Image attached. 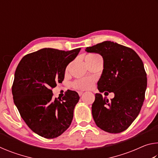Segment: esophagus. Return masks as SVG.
<instances>
[{"label":"esophagus","mask_w":158,"mask_h":158,"mask_svg":"<svg viewBox=\"0 0 158 158\" xmlns=\"http://www.w3.org/2000/svg\"><path fill=\"white\" fill-rule=\"evenodd\" d=\"M83 91H78V94H79V96H81V95H82V94H83Z\"/></svg>","instance_id":"esophagus-1"}]
</instances>
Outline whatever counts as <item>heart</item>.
I'll return each mask as SVG.
<instances>
[{
  "label": "heart",
  "instance_id": "1",
  "mask_svg": "<svg viewBox=\"0 0 158 158\" xmlns=\"http://www.w3.org/2000/svg\"><path fill=\"white\" fill-rule=\"evenodd\" d=\"M98 56L95 53H90L85 56V60ZM93 85V79L90 77H84L76 80L73 83V87L77 90H86L91 88Z\"/></svg>",
  "mask_w": 158,
  "mask_h": 158
}]
</instances>
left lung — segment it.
Instances as JSON below:
<instances>
[{
    "mask_svg": "<svg viewBox=\"0 0 158 158\" xmlns=\"http://www.w3.org/2000/svg\"><path fill=\"white\" fill-rule=\"evenodd\" d=\"M85 51L103 58L99 91L114 93L111 101L100 93L95 94L92 105L95 124L109 133L123 132L137 117L145 99L147 77L142 60L131 48L111 41L86 47Z\"/></svg>",
    "mask_w": 158,
    "mask_h": 158,
    "instance_id": "8db88e82",
    "label": "left lung"
}]
</instances>
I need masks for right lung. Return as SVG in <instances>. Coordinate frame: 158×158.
<instances>
[{"label":"right lung","mask_w":158,"mask_h":158,"mask_svg":"<svg viewBox=\"0 0 158 158\" xmlns=\"http://www.w3.org/2000/svg\"><path fill=\"white\" fill-rule=\"evenodd\" d=\"M80 50L44 48L24 56L16 69L12 87L14 102L26 125L42 137H58L73 121L78 93L68 90L58 100L53 98L52 89L63 81L66 67Z\"/></svg>","instance_id":"1"}]
</instances>
